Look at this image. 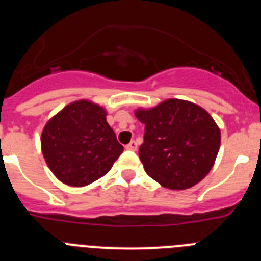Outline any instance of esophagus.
I'll return each instance as SVG.
<instances>
[{"label": "esophagus", "instance_id": "obj_1", "mask_svg": "<svg viewBox=\"0 0 261 261\" xmlns=\"http://www.w3.org/2000/svg\"><path fill=\"white\" fill-rule=\"evenodd\" d=\"M125 149H126V150H133V151H135L136 149H137V142H136V141H130L128 145H126Z\"/></svg>", "mask_w": 261, "mask_h": 261}]
</instances>
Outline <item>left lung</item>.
Masks as SVG:
<instances>
[{
    "mask_svg": "<svg viewBox=\"0 0 261 261\" xmlns=\"http://www.w3.org/2000/svg\"><path fill=\"white\" fill-rule=\"evenodd\" d=\"M145 124L138 155L151 179L170 190H187L201 181L214 165L221 130L202 107L167 99L135 112Z\"/></svg>",
    "mask_w": 261,
    "mask_h": 261,
    "instance_id": "8db88e82",
    "label": "left lung"
}]
</instances>
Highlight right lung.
<instances>
[{
    "instance_id": "add662e5",
    "label": "right lung",
    "mask_w": 261,
    "mask_h": 261,
    "mask_svg": "<svg viewBox=\"0 0 261 261\" xmlns=\"http://www.w3.org/2000/svg\"><path fill=\"white\" fill-rule=\"evenodd\" d=\"M106 116L105 108L82 99L48 120L41 132V151L60 181L87 186L107 174L123 153Z\"/></svg>"
}]
</instances>
